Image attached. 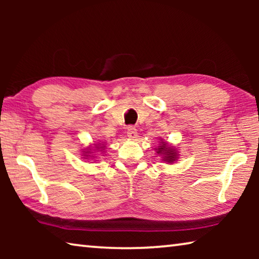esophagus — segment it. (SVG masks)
I'll return each mask as SVG.
<instances>
[{
	"label": "esophagus",
	"mask_w": 259,
	"mask_h": 259,
	"mask_svg": "<svg viewBox=\"0 0 259 259\" xmlns=\"http://www.w3.org/2000/svg\"><path fill=\"white\" fill-rule=\"evenodd\" d=\"M126 135H128V137L130 139L137 138V129H136L135 126H133V125L128 126V131H126Z\"/></svg>",
	"instance_id": "34e87169"
}]
</instances>
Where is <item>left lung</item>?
<instances>
[{
	"label": "left lung",
	"instance_id": "left-lung-1",
	"mask_svg": "<svg viewBox=\"0 0 259 259\" xmlns=\"http://www.w3.org/2000/svg\"><path fill=\"white\" fill-rule=\"evenodd\" d=\"M157 153L159 154L164 155V161L166 162H174L176 160V156H177V153L175 152V150L172 148H169L168 146L163 144V145H161L159 148H157Z\"/></svg>",
	"mask_w": 259,
	"mask_h": 259
}]
</instances>
